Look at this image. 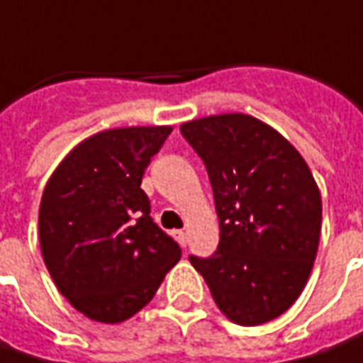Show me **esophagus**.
I'll return each mask as SVG.
<instances>
[{
  "label": "esophagus",
  "instance_id": "1",
  "mask_svg": "<svg viewBox=\"0 0 363 363\" xmlns=\"http://www.w3.org/2000/svg\"><path fill=\"white\" fill-rule=\"evenodd\" d=\"M174 238H177V242L184 247L186 245V242H189V238H186V231H182V229H177L174 231Z\"/></svg>",
  "mask_w": 363,
  "mask_h": 363
}]
</instances>
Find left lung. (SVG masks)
<instances>
[{
  "mask_svg": "<svg viewBox=\"0 0 363 363\" xmlns=\"http://www.w3.org/2000/svg\"><path fill=\"white\" fill-rule=\"evenodd\" d=\"M182 135L207 166L219 247L191 264L229 321L254 327L294 305L321 238V193L291 142L245 113L191 119Z\"/></svg>",
  "mask_w": 363,
  "mask_h": 363,
  "instance_id": "obj_1",
  "label": "left lung"
}]
</instances>
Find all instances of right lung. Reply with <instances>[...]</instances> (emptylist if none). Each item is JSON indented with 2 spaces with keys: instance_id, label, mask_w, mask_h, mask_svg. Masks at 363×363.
I'll return each mask as SVG.
<instances>
[{
  "instance_id": "1",
  "label": "right lung",
  "mask_w": 363,
  "mask_h": 363,
  "mask_svg": "<svg viewBox=\"0 0 363 363\" xmlns=\"http://www.w3.org/2000/svg\"><path fill=\"white\" fill-rule=\"evenodd\" d=\"M172 125L89 135L56 166L38 213L40 250L56 289L97 323H123L154 298L181 245L150 217L140 189Z\"/></svg>"
}]
</instances>
